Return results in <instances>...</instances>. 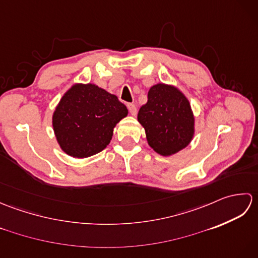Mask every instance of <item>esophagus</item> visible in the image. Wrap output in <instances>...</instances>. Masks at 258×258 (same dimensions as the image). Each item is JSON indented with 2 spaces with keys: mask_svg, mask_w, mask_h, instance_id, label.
Listing matches in <instances>:
<instances>
[{
  "mask_svg": "<svg viewBox=\"0 0 258 258\" xmlns=\"http://www.w3.org/2000/svg\"><path fill=\"white\" fill-rule=\"evenodd\" d=\"M127 107H128V111L131 113V115H133V116H135V115L138 114V108H136L135 104H133V103L127 104Z\"/></svg>",
  "mask_w": 258,
  "mask_h": 258,
  "instance_id": "esophagus-1",
  "label": "esophagus"
}]
</instances>
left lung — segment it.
<instances>
[{
	"instance_id": "8db88e82",
	"label": "left lung",
	"mask_w": 258,
	"mask_h": 258,
	"mask_svg": "<svg viewBox=\"0 0 258 258\" xmlns=\"http://www.w3.org/2000/svg\"><path fill=\"white\" fill-rule=\"evenodd\" d=\"M138 120L145 130L147 143L162 156H172L184 150L195 134L190 103L182 91L171 84L157 83L151 87Z\"/></svg>"
}]
</instances>
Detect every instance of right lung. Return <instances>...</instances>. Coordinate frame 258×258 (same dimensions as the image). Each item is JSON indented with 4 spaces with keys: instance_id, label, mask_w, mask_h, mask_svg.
Segmentation results:
<instances>
[{
    "instance_id": "obj_1",
    "label": "right lung",
    "mask_w": 258,
    "mask_h": 258,
    "mask_svg": "<svg viewBox=\"0 0 258 258\" xmlns=\"http://www.w3.org/2000/svg\"><path fill=\"white\" fill-rule=\"evenodd\" d=\"M127 114L116 95L95 84L75 83L54 109L53 131L65 154L86 158L105 149L115 126Z\"/></svg>"
}]
</instances>
